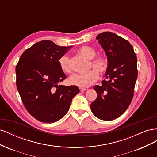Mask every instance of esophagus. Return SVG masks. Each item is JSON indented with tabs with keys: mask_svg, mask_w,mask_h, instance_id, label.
Here are the masks:
<instances>
[{
	"mask_svg": "<svg viewBox=\"0 0 157 157\" xmlns=\"http://www.w3.org/2000/svg\"><path fill=\"white\" fill-rule=\"evenodd\" d=\"M86 88H80V92H84L86 91Z\"/></svg>",
	"mask_w": 157,
	"mask_h": 157,
	"instance_id": "34e87169",
	"label": "esophagus"
}]
</instances>
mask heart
<instances>
[{
  "instance_id": "obj_1",
  "label": "heart",
  "mask_w": 157,
  "mask_h": 157,
  "mask_svg": "<svg viewBox=\"0 0 157 157\" xmlns=\"http://www.w3.org/2000/svg\"><path fill=\"white\" fill-rule=\"evenodd\" d=\"M77 53L83 56L90 61V67L94 68L88 73L84 74L76 73L71 76L69 82L71 85L80 88H87L96 82L99 78V73L97 71L103 74L105 73L109 67V61L105 56H98L94 58L96 56V52L94 49L88 46L80 47L77 50ZM59 65L61 70L65 73H71V67L69 64V58L67 56H61L59 59ZM96 69L98 71L95 70Z\"/></svg>"
}]
</instances>
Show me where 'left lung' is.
I'll return each instance as SVG.
<instances>
[{"instance_id":"obj_1","label":"left lung","mask_w":157,"mask_h":157,"mask_svg":"<svg viewBox=\"0 0 157 157\" xmlns=\"http://www.w3.org/2000/svg\"><path fill=\"white\" fill-rule=\"evenodd\" d=\"M96 39L105 51L109 67L101 86H94L98 96L90 105L97 118L112 121L129 107L137 77V57L128 40L111 32L99 34Z\"/></svg>"}]
</instances>
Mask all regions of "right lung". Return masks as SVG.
Returning <instances> with one entry per match:
<instances>
[{
  "instance_id": "1",
  "label": "right lung",
  "mask_w": 157,
  "mask_h": 157,
  "mask_svg": "<svg viewBox=\"0 0 157 157\" xmlns=\"http://www.w3.org/2000/svg\"><path fill=\"white\" fill-rule=\"evenodd\" d=\"M71 48L42 40L23 52L16 65V86L23 105L40 122L60 120L79 93L77 86L59 84L66 78L59 59Z\"/></svg>"
}]
</instances>
